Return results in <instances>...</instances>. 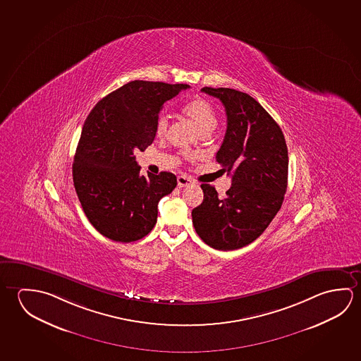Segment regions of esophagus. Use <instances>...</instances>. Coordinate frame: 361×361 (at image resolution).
<instances>
[{
  "mask_svg": "<svg viewBox=\"0 0 361 361\" xmlns=\"http://www.w3.org/2000/svg\"><path fill=\"white\" fill-rule=\"evenodd\" d=\"M190 183H192V180H191V178H190L189 176H186V175H181V176H178V188H183V186H188V185H190Z\"/></svg>",
  "mask_w": 361,
  "mask_h": 361,
  "instance_id": "1",
  "label": "esophagus"
}]
</instances>
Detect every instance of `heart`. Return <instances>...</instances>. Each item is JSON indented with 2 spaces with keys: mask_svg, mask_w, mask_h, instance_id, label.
<instances>
[{
  "mask_svg": "<svg viewBox=\"0 0 361 361\" xmlns=\"http://www.w3.org/2000/svg\"><path fill=\"white\" fill-rule=\"evenodd\" d=\"M183 113L185 117L195 124L202 136H207L212 133L215 127L218 126V112L215 106L210 102L204 98H195L192 101L188 102L183 106ZM169 128V119L166 114H160L156 119L154 133L159 138H164Z\"/></svg>",
  "mask_w": 361,
  "mask_h": 361,
  "instance_id": "obj_1",
  "label": "heart"
}]
</instances>
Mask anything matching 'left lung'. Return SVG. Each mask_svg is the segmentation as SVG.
<instances>
[{
    "label": "left lung",
    "mask_w": 361,
    "mask_h": 361,
    "mask_svg": "<svg viewBox=\"0 0 361 361\" xmlns=\"http://www.w3.org/2000/svg\"><path fill=\"white\" fill-rule=\"evenodd\" d=\"M201 92L225 106L228 126L216 161L231 173V186L219 197L214 186L202 183L204 200L191 213L192 224L212 248L234 250L255 242L282 207L288 151L281 127L255 98L231 88Z\"/></svg>",
    "instance_id": "left-lung-1"
}]
</instances>
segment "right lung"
I'll return each instance as SVG.
<instances>
[{
	"label": "right lung",
	"mask_w": 361,
	"mask_h": 361,
	"mask_svg": "<svg viewBox=\"0 0 361 361\" xmlns=\"http://www.w3.org/2000/svg\"><path fill=\"white\" fill-rule=\"evenodd\" d=\"M188 84L133 80L95 104L84 122L73 181L84 213L102 235L136 242L157 221V205L176 188L171 172L140 173L136 151L154 142L164 103Z\"/></svg>",
	"instance_id": "right-lung-1"
}]
</instances>
